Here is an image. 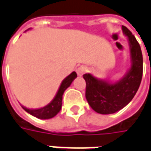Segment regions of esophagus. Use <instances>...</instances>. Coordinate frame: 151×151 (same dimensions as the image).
Wrapping results in <instances>:
<instances>
[{
  "label": "esophagus",
  "instance_id": "1",
  "mask_svg": "<svg viewBox=\"0 0 151 151\" xmlns=\"http://www.w3.org/2000/svg\"><path fill=\"white\" fill-rule=\"evenodd\" d=\"M77 73L78 76H83L87 72V67H84V66H81V67H78L77 68Z\"/></svg>",
  "mask_w": 151,
  "mask_h": 151
}]
</instances>
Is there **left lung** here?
Returning <instances> with one entry per match:
<instances>
[{
    "label": "left lung",
    "instance_id": "1",
    "mask_svg": "<svg viewBox=\"0 0 151 151\" xmlns=\"http://www.w3.org/2000/svg\"><path fill=\"white\" fill-rule=\"evenodd\" d=\"M128 38L131 67L120 80L111 82L100 79L91 73L84 74L86 82L85 97L94 111L101 114L116 113L126 107L137 93L143 75V55L139 43L132 33L122 25Z\"/></svg>",
    "mask_w": 151,
    "mask_h": 151
}]
</instances>
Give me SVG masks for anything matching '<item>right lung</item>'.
<instances>
[{"label": "right lung", "mask_w": 151, "mask_h": 151, "mask_svg": "<svg viewBox=\"0 0 151 151\" xmlns=\"http://www.w3.org/2000/svg\"><path fill=\"white\" fill-rule=\"evenodd\" d=\"M76 78H77V73L75 72H73L70 75H68L66 78H64L60 85L57 93L55 96L54 99L48 105L40 109H30L24 106H22V108L30 114L41 120H48L55 117L61 109L62 96L64 94V91L71 85Z\"/></svg>", "instance_id": "add662e5"}]
</instances>
